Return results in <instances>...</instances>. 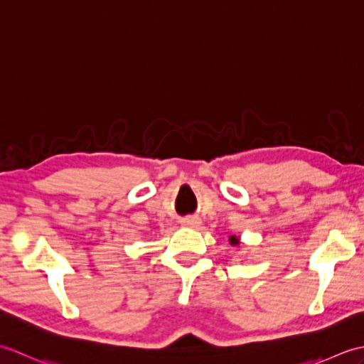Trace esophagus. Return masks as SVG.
<instances>
[{"label":"esophagus","mask_w":364,"mask_h":364,"mask_svg":"<svg viewBox=\"0 0 364 364\" xmlns=\"http://www.w3.org/2000/svg\"><path fill=\"white\" fill-rule=\"evenodd\" d=\"M200 223H202V222H200L198 218H186V219L181 220V225L184 228H198Z\"/></svg>","instance_id":"34e87169"}]
</instances>
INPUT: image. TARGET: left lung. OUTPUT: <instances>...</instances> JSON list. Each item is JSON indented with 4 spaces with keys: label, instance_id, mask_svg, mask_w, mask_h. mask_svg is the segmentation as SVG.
<instances>
[{
    "label": "left lung",
    "instance_id": "8db88e82",
    "mask_svg": "<svg viewBox=\"0 0 364 364\" xmlns=\"http://www.w3.org/2000/svg\"><path fill=\"white\" fill-rule=\"evenodd\" d=\"M228 241H230L231 245H237V244H239V237H236L235 235H231V236L228 237Z\"/></svg>",
    "mask_w": 364,
    "mask_h": 364
}]
</instances>
